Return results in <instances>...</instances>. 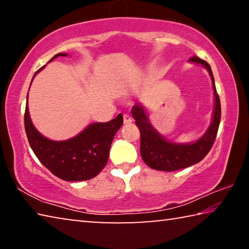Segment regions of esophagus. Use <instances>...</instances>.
<instances>
[{"label": "esophagus", "mask_w": 249, "mask_h": 249, "mask_svg": "<svg viewBox=\"0 0 249 249\" xmlns=\"http://www.w3.org/2000/svg\"><path fill=\"white\" fill-rule=\"evenodd\" d=\"M123 119H124V124H129V123H132V122H133L132 117H130L128 114H124Z\"/></svg>", "instance_id": "esophagus-1"}]
</instances>
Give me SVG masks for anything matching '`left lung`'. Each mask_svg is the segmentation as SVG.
I'll return each mask as SVG.
<instances>
[{
	"label": "left lung",
	"instance_id": "obj_1",
	"mask_svg": "<svg viewBox=\"0 0 249 249\" xmlns=\"http://www.w3.org/2000/svg\"><path fill=\"white\" fill-rule=\"evenodd\" d=\"M193 64H200L209 71L214 90V111L212 123L200 140L189 144H177L163 138L149 123L145 108L141 103L132 107V115L141 132V155L145 163L151 169L160 171H175L200 162L212 148L220 126L221 103L216 92L215 82L208 62L197 57L190 58Z\"/></svg>",
	"mask_w": 249,
	"mask_h": 249
}]
</instances>
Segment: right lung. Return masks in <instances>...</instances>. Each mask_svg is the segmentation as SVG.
Here are the masks:
<instances>
[{"instance_id":"right-lung-1","label":"right lung","mask_w":249,"mask_h":249,"mask_svg":"<svg viewBox=\"0 0 249 249\" xmlns=\"http://www.w3.org/2000/svg\"><path fill=\"white\" fill-rule=\"evenodd\" d=\"M59 56H67V53H57L49 61ZM24 124L34 154L52 174L65 181H83L98 176L107 163L113 138L123 125V115L120 113L107 123H92L75 137L61 142L48 140L35 128L27 103Z\"/></svg>"}]
</instances>
